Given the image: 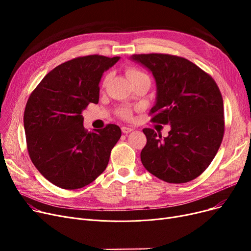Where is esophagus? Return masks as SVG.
Segmentation results:
<instances>
[{"label": "esophagus", "mask_w": 251, "mask_h": 251, "mask_svg": "<svg viewBox=\"0 0 251 251\" xmlns=\"http://www.w3.org/2000/svg\"><path fill=\"white\" fill-rule=\"evenodd\" d=\"M121 130H122V132L123 133H129V132H131V131L133 130V128H131V127H126V126H123L122 128H121Z\"/></svg>", "instance_id": "esophagus-1"}]
</instances>
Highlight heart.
<instances>
[{"mask_svg":"<svg viewBox=\"0 0 251 251\" xmlns=\"http://www.w3.org/2000/svg\"><path fill=\"white\" fill-rule=\"evenodd\" d=\"M143 76H147L144 73H142L141 71L137 70V69H134V68H130L127 70V77L129 78V80H132V79H136V78H139V77H143ZM119 113H120V115L123 117V118H130L131 116V111L127 108H124V109H121L120 111H119Z\"/></svg>","mask_w":251,"mask_h":251,"instance_id":"heart-1","label":"heart"}]
</instances>
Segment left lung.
I'll list each match as a JSON object with an SVG mask.
<instances>
[{
	"mask_svg": "<svg viewBox=\"0 0 251 251\" xmlns=\"http://www.w3.org/2000/svg\"><path fill=\"white\" fill-rule=\"evenodd\" d=\"M151 72L156 97L151 121L170 125L167 137L144 128L140 153L149 172L168 183L199 177L217 154L224 136V104L214 79L187 59L165 54L132 55Z\"/></svg>",
	"mask_w": 251,
	"mask_h": 251,
	"instance_id": "8db88e82",
	"label": "left lung"
}]
</instances>
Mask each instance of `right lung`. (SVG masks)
Listing matches in <instances>:
<instances>
[{
	"label": "right lung",
	"instance_id": "obj_1",
	"mask_svg": "<svg viewBox=\"0 0 251 251\" xmlns=\"http://www.w3.org/2000/svg\"><path fill=\"white\" fill-rule=\"evenodd\" d=\"M119 60L90 55L65 62L44 77L26 103L23 121L30 160L60 188H82L96 180L121 137L115 124L88 132L82 116L89 102H99L101 76Z\"/></svg>",
	"mask_w": 251,
	"mask_h": 251
}]
</instances>
